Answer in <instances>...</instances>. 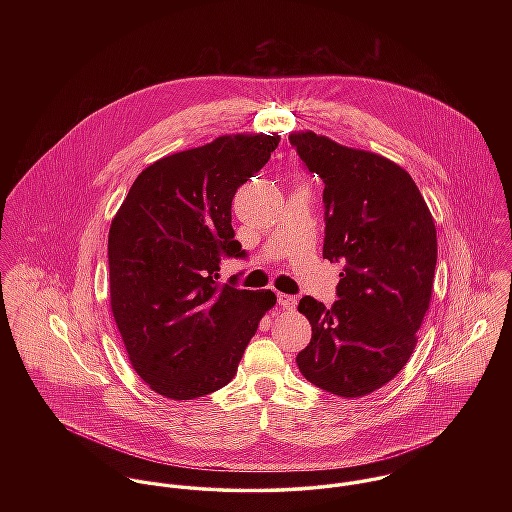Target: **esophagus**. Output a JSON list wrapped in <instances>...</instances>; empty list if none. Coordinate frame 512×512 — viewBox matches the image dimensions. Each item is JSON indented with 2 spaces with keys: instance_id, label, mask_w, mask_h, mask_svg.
Segmentation results:
<instances>
[{
  "instance_id": "34e87169",
  "label": "esophagus",
  "mask_w": 512,
  "mask_h": 512,
  "mask_svg": "<svg viewBox=\"0 0 512 512\" xmlns=\"http://www.w3.org/2000/svg\"><path fill=\"white\" fill-rule=\"evenodd\" d=\"M278 303H280L284 309H295L297 297H295V295H288V293H280V295H278Z\"/></svg>"
}]
</instances>
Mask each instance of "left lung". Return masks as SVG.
<instances>
[{
    "label": "left lung",
    "mask_w": 512,
    "mask_h": 512,
    "mask_svg": "<svg viewBox=\"0 0 512 512\" xmlns=\"http://www.w3.org/2000/svg\"><path fill=\"white\" fill-rule=\"evenodd\" d=\"M290 144L325 183L323 258L341 266L331 307L309 295L297 305L311 341L295 363L325 392L366 396L390 382L416 347L438 262L436 224L394 161L313 132L292 134Z\"/></svg>",
    "instance_id": "obj_1"
}]
</instances>
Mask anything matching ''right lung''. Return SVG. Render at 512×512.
Returning a JSON list of instances; mask_svg holds the SVG:
<instances>
[{"label":"right lung","mask_w":512,"mask_h":512,"mask_svg":"<svg viewBox=\"0 0 512 512\" xmlns=\"http://www.w3.org/2000/svg\"><path fill=\"white\" fill-rule=\"evenodd\" d=\"M280 136H220L146 167L108 234L110 305L136 372L157 394L193 400L226 386L276 303L270 290L219 284L222 258H246L230 209Z\"/></svg>","instance_id":"obj_1"}]
</instances>
